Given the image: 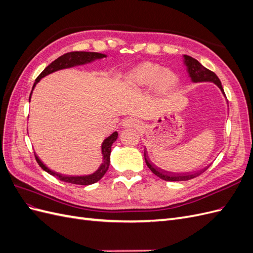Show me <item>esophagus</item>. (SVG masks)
I'll return each mask as SVG.
<instances>
[{
	"label": "esophagus",
	"mask_w": 253,
	"mask_h": 253,
	"mask_svg": "<svg viewBox=\"0 0 253 253\" xmlns=\"http://www.w3.org/2000/svg\"><path fill=\"white\" fill-rule=\"evenodd\" d=\"M139 126H140L139 120H137L136 118H133V117H129L124 121L125 127H137Z\"/></svg>",
	"instance_id": "esophagus-1"
}]
</instances>
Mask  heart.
I'll return each instance as SVG.
<instances>
[{"label": "heart", "instance_id": "1", "mask_svg": "<svg viewBox=\"0 0 253 253\" xmlns=\"http://www.w3.org/2000/svg\"><path fill=\"white\" fill-rule=\"evenodd\" d=\"M128 84L135 87H147L154 84L159 94H168L174 89L178 83L175 73L169 70H162V66L150 62L136 67L127 75Z\"/></svg>", "mask_w": 253, "mask_h": 253}]
</instances>
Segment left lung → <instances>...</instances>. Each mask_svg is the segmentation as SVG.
Instances as JSON below:
<instances>
[{
    "label": "left lung",
    "mask_w": 253,
    "mask_h": 253,
    "mask_svg": "<svg viewBox=\"0 0 253 253\" xmlns=\"http://www.w3.org/2000/svg\"><path fill=\"white\" fill-rule=\"evenodd\" d=\"M183 60H185V64L187 65V70L189 73V76L191 80L193 82H204V81H209V82H214L216 85L220 88V90L223 91V94L225 95V91L223 86H221L220 80L218 79L217 76L214 74L213 72H211L208 68H206L205 66H203L198 61L192 57L183 55ZM144 160L145 164L149 167V169L154 173L156 176H158L159 178H162L164 180L167 181H181V180H189L192 179L196 176L201 175L204 171H206L207 169H204L201 172H195V173H185V174H173V173H169L167 171H163L158 169L157 167H155L153 165L148 156H147V152L144 151Z\"/></svg>",
    "instance_id": "left-lung-1"
}]
</instances>
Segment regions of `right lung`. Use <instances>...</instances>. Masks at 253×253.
Here are the masks:
<instances>
[{
    "instance_id": "1",
    "label": "right lung",
    "mask_w": 253,
    "mask_h": 253,
    "mask_svg": "<svg viewBox=\"0 0 253 253\" xmlns=\"http://www.w3.org/2000/svg\"><path fill=\"white\" fill-rule=\"evenodd\" d=\"M106 57L103 53L100 52H89V51H72V52H67L64 53L63 56L59 57L58 59H56L53 62H51L47 67H45V70L38 76L36 82L34 83L33 89L35 88L36 84L39 82L43 77L47 76L53 72H57L59 70H63V68H68L72 66H76V65H82L85 64L88 62H91L96 59H101ZM33 93V90H32ZM32 93H30L29 96V101H30V97H32ZM118 137V133L114 132L110 137L106 138L103 143H102V155H103V163L100 166L99 169L90 175H86V176H64L58 174L56 172H53L51 170H49L48 168L45 166L41 160L38 158L37 155L36 156V160L37 163L39 164V166L42 168L44 171H46L47 173H49L52 176H57V177L62 180L64 182H70V183H74V185H82V186H88L91 185V183H95L98 180H100L103 175L108 171L109 167H110V155H111V149H112V144L113 142L116 141Z\"/></svg>"
}]
</instances>
